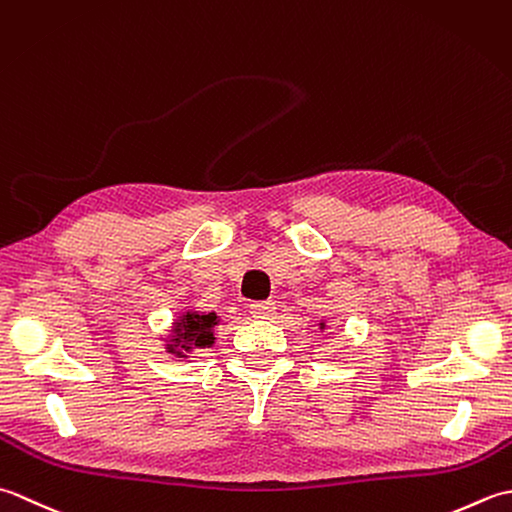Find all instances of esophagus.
<instances>
[{"instance_id": "1", "label": "esophagus", "mask_w": 512, "mask_h": 512, "mask_svg": "<svg viewBox=\"0 0 512 512\" xmlns=\"http://www.w3.org/2000/svg\"><path fill=\"white\" fill-rule=\"evenodd\" d=\"M274 311H276V305H274V302H271V300L252 302V305H249V314H252L254 318H263V320H267V318L274 316Z\"/></svg>"}]
</instances>
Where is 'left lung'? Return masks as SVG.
<instances>
[{
  "label": "left lung",
  "instance_id": "obj_1",
  "mask_svg": "<svg viewBox=\"0 0 512 512\" xmlns=\"http://www.w3.org/2000/svg\"><path fill=\"white\" fill-rule=\"evenodd\" d=\"M327 325H325V322H320V329H325Z\"/></svg>",
  "mask_w": 512,
  "mask_h": 512
}]
</instances>
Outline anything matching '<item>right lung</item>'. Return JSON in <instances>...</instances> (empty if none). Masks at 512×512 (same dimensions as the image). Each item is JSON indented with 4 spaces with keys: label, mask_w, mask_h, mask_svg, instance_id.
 <instances>
[{
    "label": "right lung",
    "mask_w": 512,
    "mask_h": 512,
    "mask_svg": "<svg viewBox=\"0 0 512 512\" xmlns=\"http://www.w3.org/2000/svg\"><path fill=\"white\" fill-rule=\"evenodd\" d=\"M218 316L214 314H201V311L187 309L174 320L172 336L168 338L170 353L179 358H185L183 353H190L192 349H205L214 344V327L218 325Z\"/></svg>",
    "instance_id": "obj_1"
}]
</instances>
